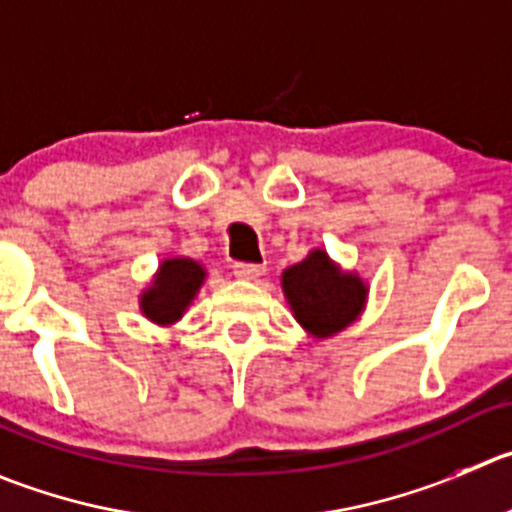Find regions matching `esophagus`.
I'll use <instances>...</instances> for the list:
<instances>
[{
  "mask_svg": "<svg viewBox=\"0 0 512 512\" xmlns=\"http://www.w3.org/2000/svg\"><path fill=\"white\" fill-rule=\"evenodd\" d=\"M265 272L262 265H247V262H240V265H234V275L240 280H257Z\"/></svg>",
  "mask_w": 512,
  "mask_h": 512,
  "instance_id": "esophagus-1",
  "label": "esophagus"
}]
</instances>
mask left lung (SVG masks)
Listing matches in <instances>:
<instances>
[{
    "mask_svg": "<svg viewBox=\"0 0 512 512\" xmlns=\"http://www.w3.org/2000/svg\"><path fill=\"white\" fill-rule=\"evenodd\" d=\"M295 321L315 341L331 338L356 323L369 303V283L356 270H343L323 247L280 275Z\"/></svg>",
    "mask_w": 512,
    "mask_h": 512,
    "instance_id": "obj_1",
    "label": "left lung"
}]
</instances>
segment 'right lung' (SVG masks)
<instances>
[{
  "instance_id": "obj_1",
  "label": "right lung",
  "mask_w": 512,
  "mask_h": 512,
  "mask_svg": "<svg viewBox=\"0 0 512 512\" xmlns=\"http://www.w3.org/2000/svg\"><path fill=\"white\" fill-rule=\"evenodd\" d=\"M204 280H207V267L194 257H164L151 283L138 295V310L154 326H174L194 303Z\"/></svg>"
}]
</instances>
